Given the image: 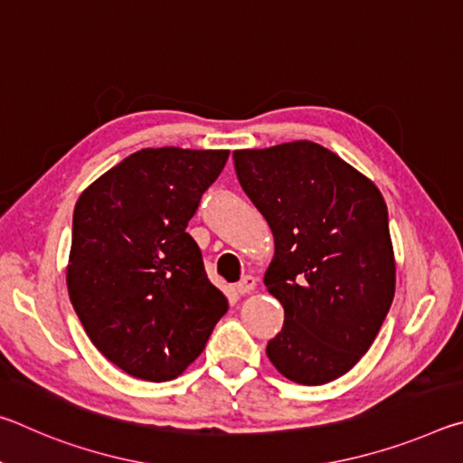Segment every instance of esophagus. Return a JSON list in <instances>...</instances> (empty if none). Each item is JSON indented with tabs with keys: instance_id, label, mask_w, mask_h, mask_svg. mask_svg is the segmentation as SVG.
Masks as SVG:
<instances>
[{
	"instance_id": "34e87169",
	"label": "esophagus",
	"mask_w": 463,
	"mask_h": 463,
	"mask_svg": "<svg viewBox=\"0 0 463 463\" xmlns=\"http://www.w3.org/2000/svg\"><path fill=\"white\" fill-rule=\"evenodd\" d=\"M257 288V279L253 278V276H245L242 278L239 284H237V292L241 294V296H245V294H250L253 292V289Z\"/></svg>"
}]
</instances>
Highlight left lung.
<instances>
[{
    "mask_svg": "<svg viewBox=\"0 0 463 463\" xmlns=\"http://www.w3.org/2000/svg\"><path fill=\"white\" fill-rule=\"evenodd\" d=\"M232 159L276 245L263 284L284 307V326L265 354L288 380L323 386L367 354L394 300L386 202L312 140L241 148Z\"/></svg>",
    "mask_w": 463,
    "mask_h": 463,
    "instance_id": "8db88e82",
    "label": "left lung"
}]
</instances>
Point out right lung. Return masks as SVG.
<instances>
[{
    "mask_svg": "<svg viewBox=\"0 0 463 463\" xmlns=\"http://www.w3.org/2000/svg\"><path fill=\"white\" fill-rule=\"evenodd\" d=\"M229 153L143 148L75 203L69 298L101 355L132 378L175 380L229 310L185 232Z\"/></svg>",
    "mask_w": 463,
    "mask_h": 463,
    "instance_id": "right-lung-1",
    "label": "right lung"
}]
</instances>
